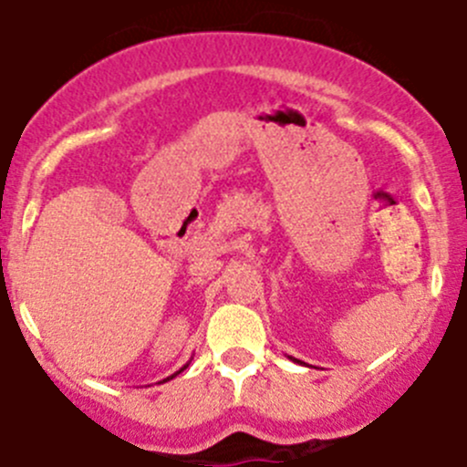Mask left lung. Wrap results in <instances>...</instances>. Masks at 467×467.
I'll use <instances>...</instances> for the list:
<instances>
[{
    "mask_svg": "<svg viewBox=\"0 0 467 467\" xmlns=\"http://www.w3.org/2000/svg\"><path fill=\"white\" fill-rule=\"evenodd\" d=\"M289 358H292V356H289ZM292 360H296V358H292ZM296 363H301V360H296Z\"/></svg>",
    "mask_w": 467,
    "mask_h": 467,
    "instance_id": "8db88e82",
    "label": "left lung"
}]
</instances>
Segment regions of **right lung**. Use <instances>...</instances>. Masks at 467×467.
I'll return each instance as SVG.
<instances>
[{
    "mask_svg": "<svg viewBox=\"0 0 467 467\" xmlns=\"http://www.w3.org/2000/svg\"><path fill=\"white\" fill-rule=\"evenodd\" d=\"M187 368H189V363H187V365H184V368H182V369H180V372H184V369H187ZM180 372H175V374H171V377H169V379H164V381H161V383H166V381H171V379H175V377H178V374H180Z\"/></svg>",
    "mask_w": 467,
    "mask_h": 467,
    "instance_id": "add662e5",
    "label": "right lung"
}]
</instances>
